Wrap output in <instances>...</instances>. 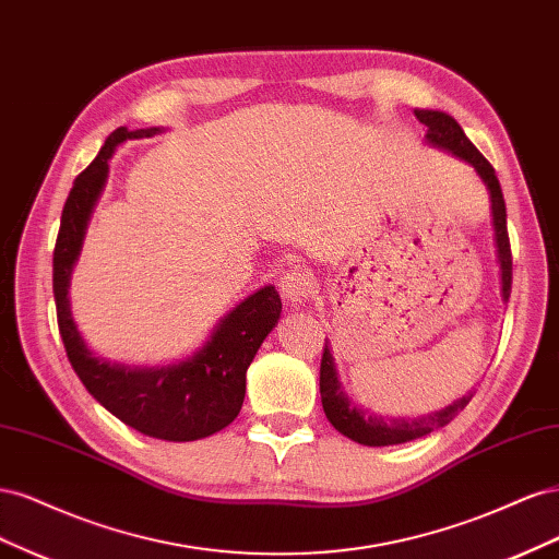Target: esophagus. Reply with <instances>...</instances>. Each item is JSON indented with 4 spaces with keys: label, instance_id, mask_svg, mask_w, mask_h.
Instances as JSON below:
<instances>
[{
    "label": "esophagus",
    "instance_id": "esophagus-1",
    "mask_svg": "<svg viewBox=\"0 0 559 559\" xmlns=\"http://www.w3.org/2000/svg\"><path fill=\"white\" fill-rule=\"evenodd\" d=\"M314 289V275L310 273L308 267H294V270H286L284 277L280 280V294L286 302H292V306H300V302H306L310 298Z\"/></svg>",
    "mask_w": 559,
    "mask_h": 559
}]
</instances>
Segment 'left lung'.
I'll return each instance as SVG.
<instances>
[{
	"instance_id": "8db88e82",
	"label": "left lung",
	"mask_w": 559,
	"mask_h": 559,
	"mask_svg": "<svg viewBox=\"0 0 559 559\" xmlns=\"http://www.w3.org/2000/svg\"><path fill=\"white\" fill-rule=\"evenodd\" d=\"M415 116L419 118V123L427 126L425 140L431 146L443 148L448 154L468 163L473 170H476V175L483 179L485 189L489 193V202H492V230H495V247H497V263H499V280H501V300L509 302L511 284H513V259H511L509 230H506V202H503L499 179L495 175V167L489 165L480 151L471 144L462 126L456 123L450 114L433 111V109H415ZM319 394H321V405H324L326 419L331 425L343 436H347L349 441L368 445V448L408 443V441H415V438H421L436 429H441L450 425V421L466 408L473 396L468 392L466 396L445 405L443 411L419 415V417H382L378 413L364 411L359 403H354L347 396L341 376H337L335 357L329 343L324 347V357H321V368H319Z\"/></svg>"
}]
</instances>
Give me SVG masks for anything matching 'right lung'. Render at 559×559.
<instances>
[{
  "label": "right lung",
  "mask_w": 559,
  "mask_h": 559,
  "mask_svg": "<svg viewBox=\"0 0 559 559\" xmlns=\"http://www.w3.org/2000/svg\"><path fill=\"white\" fill-rule=\"evenodd\" d=\"M158 132L163 128H116L95 160L74 179L53 251V296L67 357L88 394L140 433L186 443L222 431L238 417L247 389V368L265 335L275 329L282 300L275 286L253 292L218 319L205 345L191 357L167 366L111 361L99 357L83 341L72 317L70 284L93 210L105 191L109 158L123 142L154 138Z\"/></svg>",
  "instance_id": "1"
}]
</instances>
